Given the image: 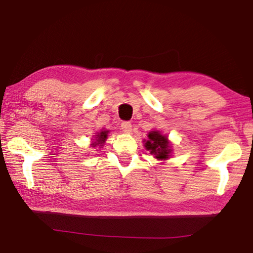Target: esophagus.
<instances>
[{
  "mask_svg": "<svg viewBox=\"0 0 253 253\" xmlns=\"http://www.w3.org/2000/svg\"><path fill=\"white\" fill-rule=\"evenodd\" d=\"M122 130L126 134H130L131 131V124L129 122H123L122 123Z\"/></svg>",
  "mask_w": 253,
  "mask_h": 253,
  "instance_id": "esophagus-1",
  "label": "esophagus"
}]
</instances>
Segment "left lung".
I'll return each mask as SVG.
<instances>
[{
    "label": "left lung",
    "mask_w": 253,
    "mask_h": 253,
    "mask_svg": "<svg viewBox=\"0 0 253 253\" xmlns=\"http://www.w3.org/2000/svg\"><path fill=\"white\" fill-rule=\"evenodd\" d=\"M144 147L158 161H166L170 158L173 153L172 143L169 137L163 135L160 130H151L147 135V139L143 140Z\"/></svg>",
    "instance_id": "obj_1"
}]
</instances>
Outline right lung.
Listing matches in <instances>:
<instances>
[{
	"mask_svg": "<svg viewBox=\"0 0 253 253\" xmlns=\"http://www.w3.org/2000/svg\"><path fill=\"white\" fill-rule=\"evenodd\" d=\"M108 129H102L100 130L99 132H97V134L93 136V138L91 139V146L92 147H99V148H102V146H104L107 138H108V134H109Z\"/></svg>",
	"mask_w": 253,
	"mask_h": 253,
	"instance_id": "right-lung-1",
	"label": "right lung"
}]
</instances>
